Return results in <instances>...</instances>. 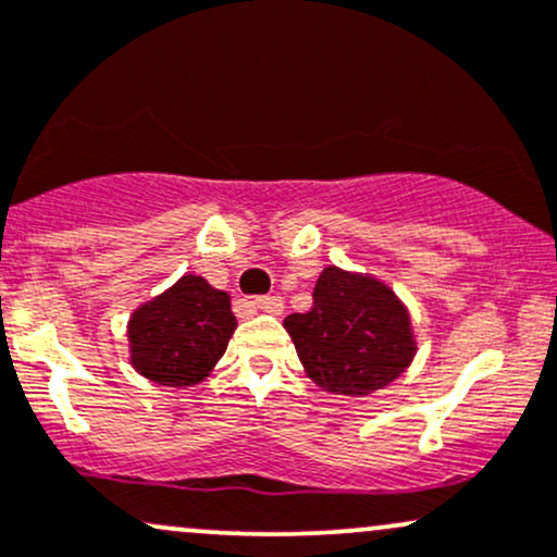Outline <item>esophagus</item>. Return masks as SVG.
<instances>
[{
    "mask_svg": "<svg viewBox=\"0 0 557 557\" xmlns=\"http://www.w3.org/2000/svg\"><path fill=\"white\" fill-rule=\"evenodd\" d=\"M253 307L259 311H267V314H280L285 309V301L280 296H259L253 298Z\"/></svg>",
    "mask_w": 557,
    "mask_h": 557,
    "instance_id": "34e87169",
    "label": "esophagus"
}]
</instances>
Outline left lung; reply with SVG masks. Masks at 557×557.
Masks as SVG:
<instances>
[{"label":"left lung","instance_id":"obj_1","mask_svg":"<svg viewBox=\"0 0 557 557\" xmlns=\"http://www.w3.org/2000/svg\"><path fill=\"white\" fill-rule=\"evenodd\" d=\"M293 346L311 381L341 396L388 386L414 359L409 311L370 274L322 269L307 314L285 317Z\"/></svg>","mask_w":557,"mask_h":557}]
</instances>
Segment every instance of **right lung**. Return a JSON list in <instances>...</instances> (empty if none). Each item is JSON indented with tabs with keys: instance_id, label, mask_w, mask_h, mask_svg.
<instances>
[{
	"instance_id": "obj_1",
	"label": "right lung",
	"mask_w": 557,
	"mask_h": 557,
	"mask_svg": "<svg viewBox=\"0 0 557 557\" xmlns=\"http://www.w3.org/2000/svg\"><path fill=\"white\" fill-rule=\"evenodd\" d=\"M235 327L230 293L185 274L134 309L126 330L132 364L158 386H198L227 351Z\"/></svg>"
}]
</instances>
